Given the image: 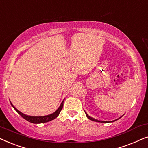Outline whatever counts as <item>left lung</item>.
<instances>
[{
  "label": "left lung",
  "mask_w": 148,
  "mask_h": 148,
  "mask_svg": "<svg viewBox=\"0 0 148 148\" xmlns=\"http://www.w3.org/2000/svg\"><path fill=\"white\" fill-rule=\"evenodd\" d=\"M85 113H86V116L88 117V119H90V120H91V121H95V122H99V123H110V122H114V121H117L118 120V119H119L120 118H121V117H122L123 116H121L120 118H119V119H116V120H114V121H98V120H97V119H95L94 118H93V117H91V116H89V115L87 114V113L85 112Z\"/></svg>",
  "instance_id": "left-lung-1"
}]
</instances>
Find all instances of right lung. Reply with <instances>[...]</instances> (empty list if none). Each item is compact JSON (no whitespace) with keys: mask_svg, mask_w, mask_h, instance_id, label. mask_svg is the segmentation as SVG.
Masks as SVG:
<instances>
[{"mask_svg":"<svg viewBox=\"0 0 148 148\" xmlns=\"http://www.w3.org/2000/svg\"><path fill=\"white\" fill-rule=\"evenodd\" d=\"M64 100V99L63 100V101H62V102H61V104H60V106L58 107V109L55 111V112H54L53 113H52V114H50L46 115V116H29V115H26L25 114H23V113L20 112L19 110H18L16 108L13 104H12V103L11 102H11V106L13 107V108L15 109V110L17 111V112L19 113V114L21 115V116L23 117L24 119H25L26 121H29V122H30V123H34V124H39V123H44L49 122V121H52V120H54V119H56V117H57L58 115H59L60 112L61 111L62 107H63Z\"/></svg>","mask_w":148,"mask_h":148,"instance_id":"add662e5","label":"right lung"}]
</instances>
